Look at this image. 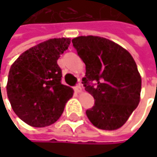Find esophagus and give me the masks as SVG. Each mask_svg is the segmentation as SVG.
Listing matches in <instances>:
<instances>
[{"label":"esophagus","mask_w":157,"mask_h":157,"mask_svg":"<svg viewBox=\"0 0 157 157\" xmlns=\"http://www.w3.org/2000/svg\"><path fill=\"white\" fill-rule=\"evenodd\" d=\"M74 89H75V91L76 92V93H80L81 91H82V87H81V83L79 82L78 84H76L75 87H74Z\"/></svg>","instance_id":"34e87169"}]
</instances>
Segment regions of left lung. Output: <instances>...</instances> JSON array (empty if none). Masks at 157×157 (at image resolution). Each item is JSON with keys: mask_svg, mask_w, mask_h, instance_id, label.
I'll use <instances>...</instances> for the list:
<instances>
[{"mask_svg": "<svg viewBox=\"0 0 157 157\" xmlns=\"http://www.w3.org/2000/svg\"><path fill=\"white\" fill-rule=\"evenodd\" d=\"M72 43L85 63L83 86L94 99L85 112L88 119L99 129L120 128L140 102L141 76L134 58L103 37L79 36Z\"/></svg>", "mask_w": 157, "mask_h": 157, "instance_id": "obj_1", "label": "left lung"}]
</instances>
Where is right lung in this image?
I'll return each instance as SVG.
<instances>
[{"label":"right lung","mask_w":157,"mask_h":157,"mask_svg":"<svg viewBox=\"0 0 157 157\" xmlns=\"http://www.w3.org/2000/svg\"><path fill=\"white\" fill-rule=\"evenodd\" d=\"M70 43L69 38L50 39L21 53L11 66L7 95L14 113L29 125L53 124L73 96V89L62 84L57 63Z\"/></svg>","instance_id":"add662e5"}]
</instances>
